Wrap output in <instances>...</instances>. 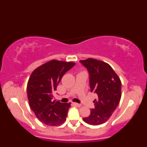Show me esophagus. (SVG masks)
Returning a JSON list of instances; mask_svg holds the SVG:
<instances>
[{
    "instance_id": "esophagus-1",
    "label": "esophagus",
    "mask_w": 147,
    "mask_h": 147,
    "mask_svg": "<svg viewBox=\"0 0 147 147\" xmlns=\"http://www.w3.org/2000/svg\"><path fill=\"white\" fill-rule=\"evenodd\" d=\"M74 105H76V107H80L82 106L81 104H80V103H74Z\"/></svg>"
}]
</instances>
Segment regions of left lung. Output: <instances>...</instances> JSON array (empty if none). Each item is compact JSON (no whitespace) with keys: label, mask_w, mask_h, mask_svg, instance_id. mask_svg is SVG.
<instances>
[{"label":"left lung","mask_w":147,"mask_h":147,"mask_svg":"<svg viewBox=\"0 0 147 147\" xmlns=\"http://www.w3.org/2000/svg\"><path fill=\"white\" fill-rule=\"evenodd\" d=\"M89 74L90 91L98 95L94 108L83 119L92 125L103 124L110 118L119 105L121 96V83L118 76L108 63L93 58L80 61Z\"/></svg>","instance_id":"1"}]
</instances>
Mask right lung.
Masks as SVG:
<instances>
[{
    "label": "right lung",
    "instance_id": "right-lung-1",
    "mask_svg": "<svg viewBox=\"0 0 147 147\" xmlns=\"http://www.w3.org/2000/svg\"><path fill=\"white\" fill-rule=\"evenodd\" d=\"M73 62L53 60L36 68L32 73L27 86L28 98L36 118L47 125H59L65 121L70 103L53 101L57 85Z\"/></svg>",
    "mask_w": 147,
    "mask_h": 147
}]
</instances>
